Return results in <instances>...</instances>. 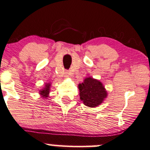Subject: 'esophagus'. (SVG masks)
Wrapping results in <instances>:
<instances>
[{"label":"esophagus","mask_w":150,"mask_h":150,"mask_svg":"<svg viewBox=\"0 0 150 150\" xmlns=\"http://www.w3.org/2000/svg\"><path fill=\"white\" fill-rule=\"evenodd\" d=\"M65 76L66 77L69 76V71H66V73H65Z\"/></svg>","instance_id":"34e87169"}]
</instances>
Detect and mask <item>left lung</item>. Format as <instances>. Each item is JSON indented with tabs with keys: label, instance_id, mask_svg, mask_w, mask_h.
I'll return each mask as SVG.
<instances>
[{
	"label": "left lung",
	"instance_id": "8db88e82",
	"mask_svg": "<svg viewBox=\"0 0 150 150\" xmlns=\"http://www.w3.org/2000/svg\"><path fill=\"white\" fill-rule=\"evenodd\" d=\"M80 99L85 106L96 107L103 102L107 96V93L101 82L89 77L84 82L79 84Z\"/></svg>",
	"mask_w": 150,
	"mask_h": 150
}]
</instances>
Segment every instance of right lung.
Masks as SVG:
<instances>
[{
	"mask_svg": "<svg viewBox=\"0 0 150 150\" xmlns=\"http://www.w3.org/2000/svg\"><path fill=\"white\" fill-rule=\"evenodd\" d=\"M50 84H46V87H44L43 90H41L40 91V94L41 96H43V97H47L48 96V94L50 93Z\"/></svg>",
	"mask_w": 150,
	"mask_h": 150,
	"instance_id": "add662e5",
	"label": "right lung"
}]
</instances>
